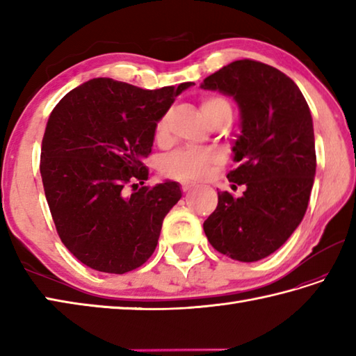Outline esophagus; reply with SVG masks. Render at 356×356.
<instances>
[{"label": "esophagus", "mask_w": 356, "mask_h": 356, "mask_svg": "<svg viewBox=\"0 0 356 356\" xmlns=\"http://www.w3.org/2000/svg\"><path fill=\"white\" fill-rule=\"evenodd\" d=\"M194 186H195L194 182H188V180H184V182H182V191H190V190H193Z\"/></svg>", "instance_id": "1"}]
</instances>
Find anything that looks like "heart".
<instances>
[{
	"instance_id": "b5f03b06",
	"label": "heart",
	"mask_w": 356,
	"mask_h": 356,
	"mask_svg": "<svg viewBox=\"0 0 356 356\" xmlns=\"http://www.w3.org/2000/svg\"><path fill=\"white\" fill-rule=\"evenodd\" d=\"M218 108H229V104L223 97L207 96L202 101V111L208 118L211 113ZM154 136L159 142H162L168 136V116L163 115L157 119L154 125ZM223 156L220 151L208 148V149H194L185 148L174 151V153L163 157L161 163V170L168 177L179 180H197L207 177L214 166L220 165Z\"/></svg>"
}]
</instances>
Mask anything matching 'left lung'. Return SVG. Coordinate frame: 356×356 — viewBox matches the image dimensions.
Here are the masks:
<instances>
[{
    "mask_svg": "<svg viewBox=\"0 0 356 356\" xmlns=\"http://www.w3.org/2000/svg\"><path fill=\"white\" fill-rule=\"evenodd\" d=\"M232 96L241 133L234 143L236 170L228 172L241 197L218 193L205 223L209 243L238 261H259L292 236L306 214L316 156L309 105L297 84L275 67L252 59L234 61L200 86Z\"/></svg>",
    "mask_w": 356,
    "mask_h": 356,
    "instance_id": "left-lung-1",
    "label": "left lung"
}]
</instances>
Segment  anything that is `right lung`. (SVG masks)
<instances>
[{"instance_id": "1", "label": "right lung", "mask_w": 356, "mask_h": 356, "mask_svg": "<svg viewBox=\"0 0 356 356\" xmlns=\"http://www.w3.org/2000/svg\"><path fill=\"white\" fill-rule=\"evenodd\" d=\"M191 86L145 90L95 78L53 108L41 148L44 193L59 238L86 266L125 274L154 252L163 218L182 191L171 180L143 185V159L157 119Z\"/></svg>"}]
</instances>
